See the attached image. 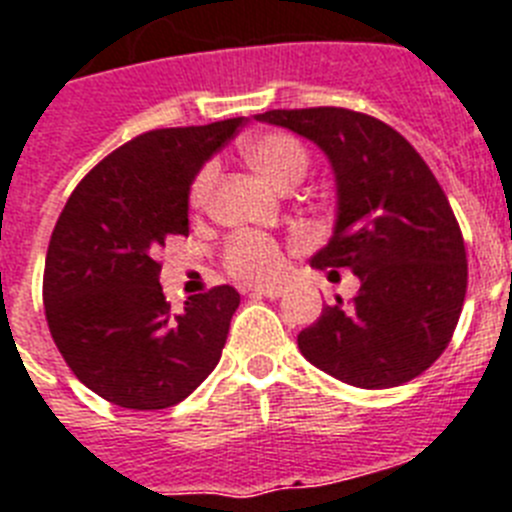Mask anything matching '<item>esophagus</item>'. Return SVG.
I'll return each mask as SVG.
<instances>
[{
  "instance_id": "obj_1",
  "label": "esophagus",
  "mask_w": 512,
  "mask_h": 512,
  "mask_svg": "<svg viewBox=\"0 0 512 512\" xmlns=\"http://www.w3.org/2000/svg\"><path fill=\"white\" fill-rule=\"evenodd\" d=\"M285 293L282 287L277 285H269V287H253L251 295H256V298H280V295Z\"/></svg>"
}]
</instances>
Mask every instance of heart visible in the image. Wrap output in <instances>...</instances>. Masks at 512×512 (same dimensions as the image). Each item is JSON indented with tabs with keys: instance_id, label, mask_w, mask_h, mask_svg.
I'll use <instances>...</instances> for the list:
<instances>
[{
	"instance_id": "b5f03b06",
	"label": "heart",
	"mask_w": 512,
	"mask_h": 512,
	"mask_svg": "<svg viewBox=\"0 0 512 512\" xmlns=\"http://www.w3.org/2000/svg\"><path fill=\"white\" fill-rule=\"evenodd\" d=\"M243 154H246L253 170H259L277 188H290V185L301 183L308 167H311V154H308L306 143L295 138L293 133H285V130L253 135L243 146ZM214 183H217V162H206L190 180V209L201 211L209 206ZM222 261H225V269L232 277L261 282L280 274L282 251L277 240L264 235V232L240 230L230 235V240L225 243Z\"/></svg>"
}]
</instances>
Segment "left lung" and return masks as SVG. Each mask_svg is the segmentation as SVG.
<instances>
[{
    "mask_svg": "<svg viewBox=\"0 0 512 512\" xmlns=\"http://www.w3.org/2000/svg\"><path fill=\"white\" fill-rule=\"evenodd\" d=\"M256 120L314 141L337 177L335 235L316 269L361 280L298 335L316 369L363 390L411 382L453 340L468 287L463 232L445 190L387 122L342 107L272 109Z\"/></svg>",
    "mask_w": 512,
    "mask_h": 512,
    "instance_id": "left-lung-1",
    "label": "left lung"
}]
</instances>
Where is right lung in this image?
<instances>
[{
  "instance_id": "right-lung-1",
  "label": "right lung",
  "mask_w": 512,
  "mask_h": 512,
  "mask_svg": "<svg viewBox=\"0 0 512 512\" xmlns=\"http://www.w3.org/2000/svg\"><path fill=\"white\" fill-rule=\"evenodd\" d=\"M246 117L138 135L88 172L54 225L44 311L75 377L130 411H162L219 363L240 306L230 285L164 301L156 251L188 235V188Z\"/></svg>"
}]
</instances>
